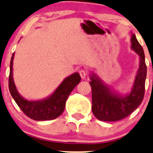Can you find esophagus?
Listing matches in <instances>:
<instances>
[{
    "instance_id": "esophagus-1",
    "label": "esophagus",
    "mask_w": 153,
    "mask_h": 153,
    "mask_svg": "<svg viewBox=\"0 0 153 153\" xmlns=\"http://www.w3.org/2000/svg\"><path fill=\"white\" fill-rule=\"evenodd\" d=\"M79 73H80V75H81V78H82V79H85L86 77V71L84 70V69H81V70H80Z\"/></svg>"
}]
</instances>
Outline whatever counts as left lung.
<instances>
[{
	"label": "left lung",
	"instance_id": "obj_1",
	"mask_svg": "<svg viewBox=\"0 0 153 153\" xmlns=\"http://www.w3.org/2000/svg\"><path fill=\"white\" fill-rule=\"evenodd\" d=\"M131 49L139 56V67L130 91L121 93L106 84L94 72L89 74L92 88V110L102 121H117L130 115L141 104L144 95L146 66L144 52L135 34L131 33Z\"/></svg>",
	"mask_w": 153,
	"mask_h": 153
}]
</instances>
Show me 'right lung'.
<instances>
[{"instance_id": "add662e5", "label": "right lung", "mask_w": 153, "mask_h": 153, "mask_svg": "<svg viewBox=\"0 0 153 153\" xmlns=\"http://www.w3.org/2000/svg\"><path fill=\"white\" fill-rule=\"evenodd\" d=\"M15 52L10 61L9 89L11 95L26 115L35 121H49L58 118L65 109L69 94L81 81L78 72H75L64 78L50 95L41 100L29 101L18 92L13 79V60Z\"/></svg>"}]
</instances>
